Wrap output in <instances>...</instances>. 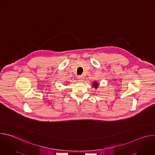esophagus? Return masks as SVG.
Listing matches in <instances>:
<instances>
[{
	"mask_svg": "<svg viewBox=\"0 0 155 155\" xmlns=\"http://www.w3.org/2000/svg\"><path fill=\"white\" fill-rule=\"evenodd\" d=\"M77 78H78V81H82L83 80V79H84V77H83V75H79V76H78Z\"/></svg>",
	"mask_w": 155,
	"mask_h": 155,
	"instance_id": "1",
	"label": "esophagus"
}]
</instances>
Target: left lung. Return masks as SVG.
Returning <instances> with one entry per match:
<instances>
[{"label": "left lung", "instance_id": "8db88e82", "mask_svg": "<svg viewBox=\"0 0 155 155\" xmlns=\"http://www.w3.org/2000/svg\"><path fill=\"white\" fill-rule=\"evenodd\" d=\"M93 86L94 87H97V86H98V83H97V82H94V83H93Z\"/></svg>", "mask_w": 155, "mask_h": 155}]
</instances>
